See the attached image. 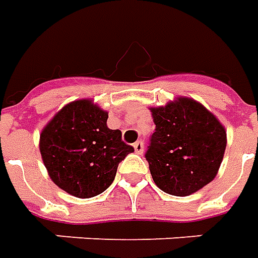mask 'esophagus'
<instances>
[{
    "instance_id": "34e87169",
    "label": "esophagus",
    "mask_w": 258,
    "mask_h": 258,
    "mask_svg": "<svg viewBox=\"0 0 258 258\" xmlns=\"http://www.w3.org/2000/svg\"><path fill=\"white\" fill-rule=\"evenodd\" d=\"M134 149L138 155H142L144 151H145V145H144V142H142V141H137V142L134 144Z\"/></svg>"
}]
</instances>
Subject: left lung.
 Instances as JSON below:
<instances>
[{"label":"left lung","instance_id":"obj_1","mask_svg":"<svg viewBox=\"0 0 258 258\" xmlns=\"http://www.w3.org/2000/svg\"><path fill=\"white\" fill-rule=\"evenodd\" d=\"M149 109L156 130L145 157L155 184L168 195L189 196L216 178L227 148L221 121L188 96Z\"/></svg>","mask_w":258,"mask_h":258}]
</instances>
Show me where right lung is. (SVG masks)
<instances>
[{
    "label": "right lung",
    "mask_w": 258,
    "mask_h": 258,
    "mask_svg": "<svg viewBox=\"0 0 258 258\" xmlns=\"http://www.w3.org/2000/svg\"><path fill=\"white\" fill-rule=\"evenodd\" d=\"M107 116L92 99H77L55 113L40 134L49 178L72 196L88 199L106 190L118 163L134 152L120 130L107 127Z\"/></svg>",
    "instance_id": "obj_1"
}]
</instances>
